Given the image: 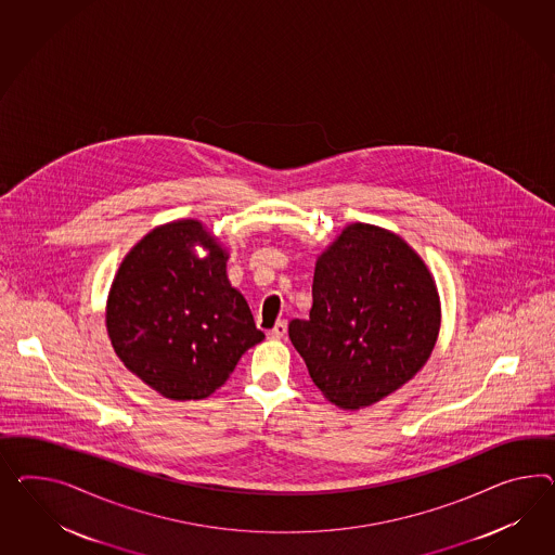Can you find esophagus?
I'll return each mask as SVG.
<instances>
[{
  "label": "esophagus",
  "instance_id": "34e87169",
  "mask_svg": "<svg viewBox=\"0 0 555 555\" xmlns=\"http://www.w3.org/2000/svg\"><path fill=\"white\" fill-rule=\"evenodd\" d=\"M286 335V321H279L272 330L269 331L270 339H283Z\"/></svg>",
  "mask_w": 555,
  "mask_h": 555
}]
</instances>
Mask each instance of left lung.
<instances>
[{"instance_id":"1","label":"left lung","mask_w":555,"mask_h":555,"mask_svg":"<svg viewBox=\"0 0 555 555\" xmlns=\"http://www.w3.org/2000/svg\"><path fill=\"white\" fill-rule=\"evenodd\" d=\"M438 327L422 258L384 228L351 224L319 256L311 313L288 323V337L325 398L358 410L418 374Z\"/></svg>"}]
</instances>
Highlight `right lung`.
Returning a JSON list of instances; mask_svg holds the SVG:
<instances>
[{"mask_svg":"<svg viewBox=\"0 0 555 555\" xmlns=\"http://www.w3.org/2000/svg\"><path fill=\"white\" fill-rule=\"evenodd\" d=\"M199 243L211 250L194 256ZM224 250L195 220L159 225L125 256L106 305L120 361L171 400H202L264 339L225 276Z\"/></svg>","mask_w":555,"mask_h":555,"instance_id":"add662e5","label":"right lung"}]
</instances>
